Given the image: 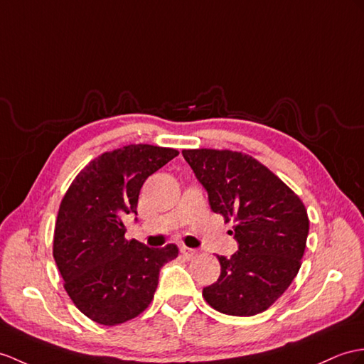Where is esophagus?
Masks as SVG:
<instances>
[{"mask_svg": "<svg viewBox=\"0 0 364 364\" xmlns=\"http://www.w3.org/2000/svg\"><path fill=\"white\" fill-rule=\"evenodd\" d=\"M181 253H182V256L185 259H193V258H196L198 256V252L194 250V249H190V247H185V245H182L181 247Z\"/></svg>", "mask_w": 364, "mask_h": 364, "instance_id": "34e87169", "label": "esophagus"}]
</instances>
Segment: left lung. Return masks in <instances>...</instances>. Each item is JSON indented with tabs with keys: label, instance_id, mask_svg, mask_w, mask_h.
Listing matches in <instances>:
<instances>
[{
	"label": "left lung",
	"instance_id": "obj_1",
	"mask_svg": "<svg viewBox=\"0 0 364 364\" xmlns=\"http://www.w3.org/2000/svg\"><path fill=\"white\" fill-rule=\"evenodd\" d=\"M210 207L233 220L239 250L218 256L220 274L202 295L218 312L252 316L267 310L298 274L309 235L296 194L252 156L230 149H183Z\"/></svg>",
	"mask_w": 364,
	"mask_h": 364
}]
</instances>
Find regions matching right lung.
Wrapping results in <instances>:
<instances>
[{"mask_svg":"<svg viewBox=\"0 0 364 364\" xmlns=\"http://www.w3.org/2000/svg\"><path fill=\"white\" fill-rule=\"evenodd\" d=\"M179 151L153 145H127L87 164L60 203L54 259L65 290L92 321L127 323L149 306L159 272L177 258L168 244L149 249L125 237L127 215H137L141 185Z\"/></svg>","mask_w":364,"mask_h":364,"instance_id":"1","label":"right lung"}]
</instances>
